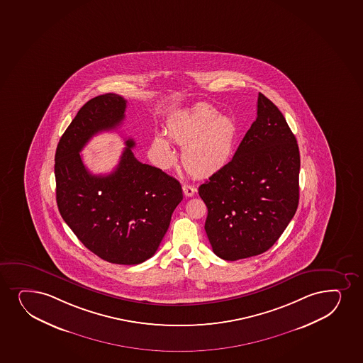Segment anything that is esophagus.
Returning <instances> with one entry per match:
<instances>
[{
  "label": "esophagus",
  "instance_id": "34e87169",
  "mask_svg": "<svg viewBox=\"0 0 363 363\" xmlns=\"http://www.w3.org/2000/svg\"><path fill=\"white\" fill-rule=\"evenodd\" d=\"M182 189H184V194L186 196H194V193L196 191V187H193L191 184H184Z\"/></svg>",
  "mask_w": 363,
  "mask_h": 363
}]
</instances>
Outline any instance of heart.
Listing matches in <instances>:
<instances>
[{
    "label": "heart",
    "mask_w": 363,
    "mask_h": 363,
    "mask_svg": "<svg viewBox=\"0 0 363 363\" xmlns=\"http://www.w3.org/2000/svg\"><path fill=\"white\" fill-rule=\"evenodd\" d=\"M167 131L172 141L182 145L184 169L198 177L213 175L230 162L239 135L235 120L218 114L209 104H196L181 111L169 120ZM152 148L162 167L175 162V152L162 135L154 137Z\"/></svg>",
    "instance_id": "b5f03b06"
}]
</instances>
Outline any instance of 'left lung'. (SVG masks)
<instances>
[{
    "label": "left lung",
    "mask_w": 363,
    "mask_h": 363,
    "mask_svg": "<svg viewBox=\"0 0 363 363\" xmlns=\"http://www.w3.org/2000/svg\"><path fill=\"white\" fill-rule=\"evenodd\" d=\"M300 154L286 118L259 94L257 116L230 162L201 184L205 232L223 260L260 255L298 209Z\"/></svg>",
    "instance_id": "obj_1"
}]
</instances>
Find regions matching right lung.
<instances>
[{
	"label": "right lung",
	"instance_id": "obj_1",
	"mask_svg": "<svg viewBox=\"0 0 363 363\" xmlns=\"http://www.w3.org/2000/svg\"><path fill=\"white\" fill-rule=\"evenodd\" d=\"M125 109L121 96L106 94L77 111L57 145L56 198L62 218L89 250L111 264H137L158 250L184 194L177 179L135 158L133 140L125 141L111 174L92 175L84 165L86 143L116 130Z\"/></svg>",
	"mask_w": 363,
	"mask_h": 363
}]
</instances>
